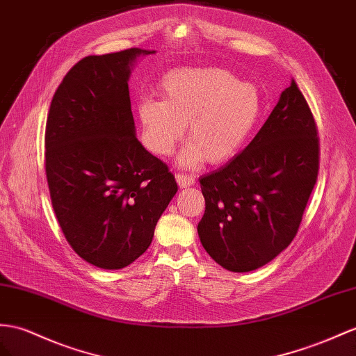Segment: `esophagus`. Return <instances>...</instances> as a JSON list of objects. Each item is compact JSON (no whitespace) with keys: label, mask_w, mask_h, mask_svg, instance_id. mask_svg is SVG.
I'll list each match as a JSON object with an SVG mask.
<instances>
[{"label":"esophagus","mask_w":356,"mask_h":356,"mask_svg":"<svg viewBox=\"0 0 356 356\" xmlns=\"http://www.w3.org/2000/svg\"><path fill=\"white\" fill-rule=\"evenodd\" d=\"M176 180L180 188H186V186H193L195 184V177L186 175V172H177Z\"/></svg>","instance_id":"obj_1"}]
</instances>
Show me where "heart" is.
<instances>
[{
	"instance_id": "b5f03b06",
	"label": "heart",
	"mask_w": 356,
	"mask_h": 356,
	"mask_svg": "<svg viewBox=\"0 0 356 356\" xmlns=\"http://www.w3.org/2000/svg\"><path fill=\"white\" fill-rule=\"evenodd\" d=\"M163 100L144 99L138 113L147 147L167 156L185 134L191 144L181 154L186 165L206 159L222 163L232 159L256 126L261 100L252 84L241 83L221 67H184L163 78Z\"/></svg>"
}]
</instances>
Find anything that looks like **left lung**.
<instances>
[{
	"instance_id": "8db88e82",
	"label": "left lung",
	"mask_w": 356,
	"mask_h": 356,
	"mask_svg": "<svg viewBox=\"0 0 356 356\" xmlns=\"http://www.w3.org/2000/svg\"><path fill=\"white\" fill-rule=\"evenodd\" d=\"M317 124L295 79L247 149L200 179L206 211L198 222L218 265L250 272L286 250L318 175Z\"/></svg>"
}]
</instances>
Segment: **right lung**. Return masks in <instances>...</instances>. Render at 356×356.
<instances>
[{
	"label": "right lung",
	"instance_id": "add662e5",
	"mask_svg": "<svg viewBox=\"0 0 356 356\" xmlns=\"http://www.w3.org/2000/svg\"><path fill=\"white\" fill-rule=\"evenodd\" d=\"M138 48L88 56L63 78L44 129V171L66 241L81 259L122 269L150 247L177 193L135 136L127 79Z\"/></svg>",
	"mask_w": 356,
	"mask_h": 356
}]
</instances>
